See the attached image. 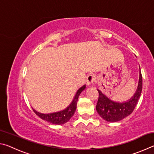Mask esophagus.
Here are the masks:
<instances>
[{
	"mask_svg": "<svg viewBox=\"0 0 154 154\" xmlns=\"http://www.w3.org/2000/svg\"><path fill=\"white\" fill-rule=\"evenodd\" d=\"M95 80V76L93 74H90L88 75L87 79V85L88 86L91 85Z\"/></svg>",
	"mask_w": 154,
	"mask_h": 154,
	"instance_id": "34e87169",
	"label": "esophagus"
}]
</instances>
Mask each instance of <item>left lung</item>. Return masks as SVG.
I'll list each match as a JSON object with an SVG mask.
<instances>
[{"label":"left lung","instance_id":"8db88e82","mask_svg":"<svg viewBox=\"0 0 154 154\" xmlns=\"http://www.w3.org/2000/svg\"><path fill=\"white\" fill-rule=\"evenodd\" d=\"M143 80L139 67V78L137 88L135 93L128 100L124 102L112 101L104 95L100 90L99 92V99L96 106V110L99 115L107 122H115L124 119L133 112L138 102L142 91Z\"/></svg>","mask_w":154,"mask_h":154}]
</instances>
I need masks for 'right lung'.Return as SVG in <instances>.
Segmentation results:
<instances>
[{
    "mask_svg": "<svg viewBox=\"0 0 154 154\" xmlns=\"http://www.w3.org/2000/svg\"><path fill=\"white\" fill-rule=\"evenodd\" d=\"M85 85L80 87L79 89L77 91V92L75 93V95L74 99H73L72 101L71 102V103H70L66 109L61 110V111L50 113V114H42V113L37 112L36 110H35L34 108H32V109H33V111L38 116L40 117L41 119L47 121V122L52 123L53 125H63V124L68 122L70 118H71L73 116V115L74 114L75 109H76L78 99H79L80 93L85 89Z\"/></svg>",
    "mask_w": 154,
    "mask_h": 154,
    "instance_id": "add662e5",
    "label": "right lung"
}]
</instances>
